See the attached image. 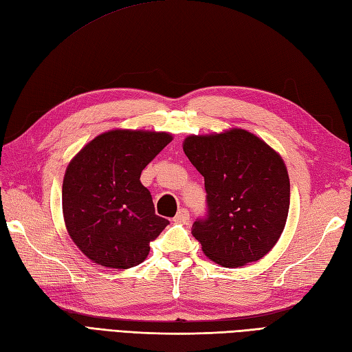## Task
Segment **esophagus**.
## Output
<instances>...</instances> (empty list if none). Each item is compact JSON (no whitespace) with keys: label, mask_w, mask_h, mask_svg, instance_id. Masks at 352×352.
<instances>
[{"label":"esophagus","mask_w":352,"mask_h":352,"mask_svg":"<svg viewBox=\"0 0 352 352\" xmlns=\"http://www.w3.org/2000/svg\"><path fill=\"white\" fill-rule=\"evenodd\" d=\"M190 219V213H189V210H186V208H179L178 210V213L175 214V217H174V222H177V223H183V222H187V220Z\"/></svg>","instance_id":"esophagus-1"}]
</instances>
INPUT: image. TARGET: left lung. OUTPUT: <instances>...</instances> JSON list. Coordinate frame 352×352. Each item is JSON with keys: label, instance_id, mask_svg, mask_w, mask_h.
<instances>
[{"label": "left lung", "instance_id": "left-lung-1", "mask_svg": "<svg viewBox=\"0 0 352 352\" xmlns=\"http://www.w3.org/2000/svg\"><path fill=\"white\" fill-rule=\"evenodd\" d=\"M186 156L204 177L207 213L192 234L223 267L265 256L283 232L289 210V177L282 157L246 130L189 136Z\"/></svg>", "mask_w": 352, "mask_h": 352}]
</instances>
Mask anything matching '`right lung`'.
<instances>
[{
    "label": "right lung",
    "instance_id": "1",
    "mask_svg": "<svg viewBox=\"0 0 352 352\" xmlns=\"http://www.w3.org/2000/svg\"><path fill=\"white\" fill-rule=\"evenodd\" d=\"M170 141L165 132L111 130L69 163L63 182L64 222L93 263L117 270L141 264L150 243L168 226L139 178Z\"/></svg>",
    "mask_w": 352,
    "mask_h": 352
}]
</instances>
